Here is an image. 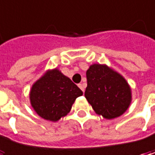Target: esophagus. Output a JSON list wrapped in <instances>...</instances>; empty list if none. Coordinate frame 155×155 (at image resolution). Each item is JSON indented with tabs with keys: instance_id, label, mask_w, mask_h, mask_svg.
<instances>
[{
	"instance_id": "1",
	"label": "esophagus",
	"mask_w": 155,
	"mask_h": 155,
	"mask_svg": "<svg viewBox=\"0 0 155 155\" xmlns=\"http://www.w3.org/2000/svg\"><path fill=\"white\" fill-rule=\"evenodd\" d=\"M78 87H79L81 90H82V91H83V92L84 91V88H85L84 84H78Z\"/></svg>"
}]
</instances>
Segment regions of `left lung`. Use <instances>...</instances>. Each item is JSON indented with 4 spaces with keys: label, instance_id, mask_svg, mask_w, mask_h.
Returning a JSON list of instances; mask_svg holds the SVG:
<instances>
[{
    "label": "left lung",
    "instance_id": "1",
    "mask_svg": "<svg viewBox=\"0 0 155 155\" xmlns=\"http://www.w3.org/2000/svg\"><path fill=\"white\" fill-rule=\"evenodd\" d=\"M86 78L84 96L97 115L113 119L128 110L131 89L122 75L106 64H94L87 70Z\"/></svg>",
    "mask_w": 155,
    "mask_h": 155
}]
</instances>
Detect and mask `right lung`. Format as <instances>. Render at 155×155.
<instances>
[{
    "label": "right lung",
    "instance_id": "add662e5",
    "mask_svg": "<svg viewBox=\"0 0 155 155\" xmlns=\"http://www.w3.org/2000/svg\"><path fill=\"white\" fill-rule=\"evenodd\" d=\"M83 91L58 69L47 71L32 86L30 102L40 117L57 122L71 111Z\"/></svg>",
    "mask_w": 155,
    "mask_h": 155
}]
</instances>
